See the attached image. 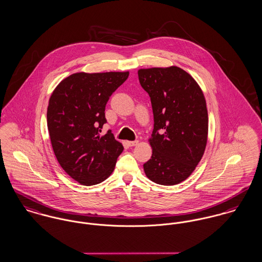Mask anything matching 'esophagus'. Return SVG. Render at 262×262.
Returning a JSON list of instances; mask_svg holds the SVG:
<instances>
[{"label":"esophagus","instance_id":"esophagus-1","mask_svg":"<svg viewBox=\"0 0 262 262\" xmlns=\"http://www.w3.org/2000/svg\"><path fill=\"white\" fill-rule=\"evenodd\" d=\"M127 144L129 146H136V145L139 144V141H127Z\"/></svg>","mask_w":262,"mask_h":262}]
</instances>
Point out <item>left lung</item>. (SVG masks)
<instances>
[{
  "label": "left lung",
  "mask_w": 262,
  "mask_h": 262,
  "mask_svg": "<svg viewBox=\"0 0 262 262\" xmlns=\"http://www.w3.org/2000/svg\"><path fill=\"white\" fill-rule=\"evenodd\" d=\"M138 74L154 113L152 155L143 164L144 172L158 184H178L191 174L206 146L208 116L203 93L178 67L141 69Z\"/></svg>",
  "instance_id": "left-lung-1"
}]
</instances>
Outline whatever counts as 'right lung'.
<instances>
[{
	"instance_id": "1",
	"label": "right lung",
	"mask_w": 262,
	"mask_h": 262,
	"mask_svg": "<svg viewBox=\"0 0 262 262\" xmlns=\"http://www.w3.org/2000/svg\"><path fill=\"white\" fill-rule=\"evenodd\" d=\"M128 72L77 73L60 81L47 112L48 129L62 169L83 185L106 180L123 150L112 130L101 136L105 104Z\"/></svg>"
}]
</instances>
